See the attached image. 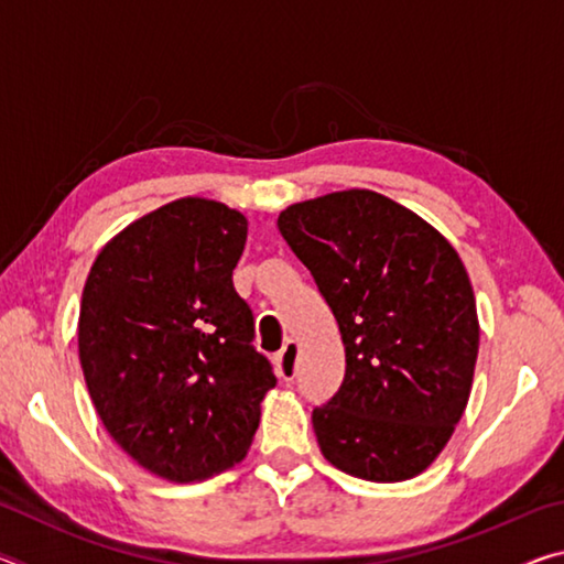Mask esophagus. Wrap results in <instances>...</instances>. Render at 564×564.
Wrapping results in <instances>:
<instances>
[{"label":"esophagus","mask_w":564,"mask_h":564,"mask_svg":"<svg viewBox=\"0 0 564 564\" xmlns=\"http://www.w3.org/2000/svg\"><path fill=\"white\" fill-rule=\"evenodd\" d=\"M275 368H279V376L283 380H293L295 373H299V346H295L293 340L285 343L279 350V356H275Z\"/></svg>","instance_id":"obj_1"}]
</instances>
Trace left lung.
<instances>
[{"label":"left lung","mask_w":564,"mask_h":564,"mask_svg":"<svg viewBox=\"0 0 564 564\" xmlns=\"http://www.w3.org/2000/svg\"><path fill=\"white\" fill-rule=\"evenodd\" d=\"M279 231L338 321L346 376L313 408L321 453L373 482L423 473L470 398L475 295L445 238L366 188L289 206Z\"/></svg>","instance_id":"obj_1"}]
</instances>
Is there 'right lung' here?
I'll use <instances>...</instances> for the list:
<instances>
[{
  "label": "right lung",
  "mask_w": 564,
  "mask_h": 564,
  "mask_svg": "<svg viewBox=\"0 0 564 564\" xmlns=\"http://www.w3.org/2000/svg\"><path fill=\"white\" fill-rule=\"evenodd\" d=\"M246 218L161 206L101 248L82 293L79 360L104 427L149 473L194 482L246 455L275 386L234 289Z\"/></svg>",
  "instance_id": "right-lung-1"
}]
</instances>
